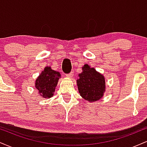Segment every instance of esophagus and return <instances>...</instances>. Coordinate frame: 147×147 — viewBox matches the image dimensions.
I'll use <instances>...</instances> for the list:
<instances>
[{"mask_svg": "<svg viewBox=\"0 0 147 147\" xmlns=\"http://www.w3.org/2000/svg\"><path fill=\"white\" fill-rule=\"evenodd\" d=\"M73 76H74L73 72H70V73H69V74H68V75H66V77H68V78H70V79L72 78V77H73Z\"/></svg>", "mask_w": 147, "mask_h": 147, "instance_id": "34e87169", "label": "esophagus"}]
</instances>
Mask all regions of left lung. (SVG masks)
Here are the masks:
<instances>
[{
  "mask_svg": "<svg viewBox=\"0 0 147 147\" xmlns=\"http://www.w3.org/2000/svg\"><path fill=\"white\" fill-rule=\"evenodd\" d=\"M78 76L77 85L82 98L88 102H94L103 97L106 91V82L102 73L85 64Z\"/></svg>",
  "mask_w": 147,
  "mask_h": 147,
  "instance_id": "8db88e82",
  "label": "left lung"
}]
</instances>
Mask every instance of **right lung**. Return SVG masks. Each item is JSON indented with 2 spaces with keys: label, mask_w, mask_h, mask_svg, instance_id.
<instances>
[{
  "label": "right lung",
  "mask_w": 147,
  "mask_h": 147,
  "mask_svg": "<svg viewBox=\"0 0 147 147\" xmlns=\"http://www.w3.org/2000/svg\"><path fill=\"white\" fill-rule=\"evenodd\" d=\"M59 78V72L52 70L50 66L45 67L35 81V88L40 96L45 99L52 97L55 94Z\"/></svg>",
  "instance_id": "obj_1"
}]
</instances>
